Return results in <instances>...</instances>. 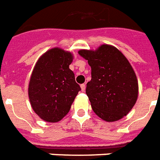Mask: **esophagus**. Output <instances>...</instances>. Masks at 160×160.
Instances as JSON below:
<instances>
[{
	"mask_svg": "<svg viewBox=\"0 0 160 160\" xmlns=\"http://www.w3.org/2000/svg\"><path fill=\"white\" fill-rule=\"evenodd\" d=\"M80 88H81V90H82L83 92L85 90V84H82V85H80Z\"/></svg>",
	"mask_w": 160,
	"mask_h": 160,
	"instance_id": "esophagus-1",
	"label": "esophagus"
}]
</instances>
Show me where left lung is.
<instances>
[{"label": "left lung", "instance_id": "8db88e82", "mask_svg": "<svg viewBox=\"0 0 160 160\" xmlns=\"http://www.w3.org/2000/svg\"><path fill=\"white\" fill-rule=\"evenodd\" d=\"M78 53L91 68L86 95L94 112L108 122L125 116L136 102L139 91L135 73L125 56L109 45Z\"/></svg>", "mask_w": 160, "mask_h": 160}]
</instances>
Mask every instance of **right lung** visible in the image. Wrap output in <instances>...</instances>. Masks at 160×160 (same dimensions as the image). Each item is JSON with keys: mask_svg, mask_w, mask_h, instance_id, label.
I'll return each instance as SVG.
<instances>
[{"mask_svg": "<svg viewBox=\"0 0 160 160\" xmlns=\"http://www.w3.org/2000/svg\"><path fill=\"white\" fill-rule=\"evenodd\" d=\"M72 55L62 49L46 51L31 74L28 94L32 109L47 122L60 121L70 111L80 86L69 68Z\"/></svg>", "mask_w": 160, "mask_h": 160, "instance_id": "right-lung-1", "label": "right lung"}]
</instances>
